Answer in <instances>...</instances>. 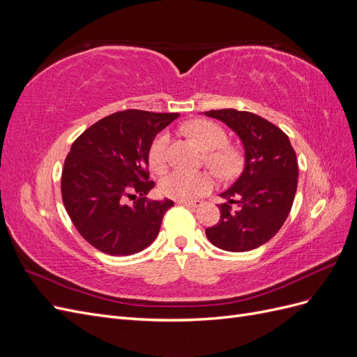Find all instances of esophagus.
<instances>
[{"label": "esophagus", "mask_w": 357, "mask_h": 357, "mask_svg": "<svg viewBox=\"0 0 357 357\" xmlns=\"http://www.w3.org/2000/svg\"><path fill=\"white\" fill-rule=\"evenodd\" d=\"M180 205H186V207H190V208H198L202 205L201 201H178Z\"/></svg>", "instance_id": "1"}]
</instances>
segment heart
<instances>
[{
    "label": "heart",
    "mask_w": 357,
    "mask_h": 357,
    "mask_svg": "<svg viewBox=\"0 0 357 357\" xmlns=\"http://www.w3.org/2000/svg\"><path fill=\"white\" fill-rule=\"evenodd\" d=\"M186 131L208 150V164L220 174H231L240 164L238 155L232 149L223 147L228 143L225 129L208 121H195L186 125ZM169 132L162 131L150 144L149 162L155 171H160L167 164ZM213 188V177L208 172H188L172 169L160 178L159 190L164 197L177 201H192L202 197Z\"/></svg>",
    "instance_id": "1"
}]
</instances>
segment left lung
Returning <instances> with one entry per match:
<instances>
[{"label": "left lung", "mask_w": 357, "mask_h": 357, "mask_svg": "<svg viewBox=\"0 0 357 357\" xmlns=\"http://www.w3.org/2000/svg\"><path fill=\"white\" fill-rule=\"evenodd\" d=\"M240 137L245 164L234 185L220 193V220L205 235L226 252H248L280 231L290 213L298 188V160L289 137L266 119L235 109L210 110ZM231 203L239 208L231 211Z\"/></svg>", "instance_id": "obj_1"}]
</instances>
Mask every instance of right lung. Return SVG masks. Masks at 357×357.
<instances>
[{"label": "right lung", "instance_id": "add662e5", "mask_svg": "<svg viewBox=\"0 0 357 357\" xmlns=\"http://www.w3.org/2000/svg\"><path fill=\"white\" fill-rule=\"evenodd\" d=\"M178 113L123 110L89 126L75 139L61 178L62 201L75 229L96 250L128 256L155 241L174 202L146 195L149 149ZM134 199L129 206L126 201Z\"/></svg>", "mask_w": 357, "mask_h": 357}]
</instances>
